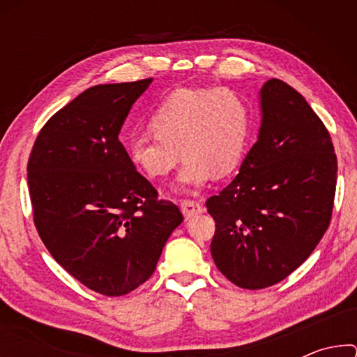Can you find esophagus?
Instances as JSON below:
<instances>
[{
    "mask_svg": "<svg viewBox=\"0 0 357 357\" xmlns=\"http://www.w3.org/2000/svg\"><path fill=\"white\" fill-rule=\"evenodd\" d=\"M179 206H181V211H183L185 219H190V217L203 213L202 204L198 202H193V200H183L179 203Z\"/></svg>",
    "mask_w": 357,
    "mask_h": 357,
    "instance_id": "obj_1",
    "label": "esophagus"
}]
</instances>
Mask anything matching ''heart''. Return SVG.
I'll use <instances>...</instances> for the list:
<instances>
[{
	"instance_id": "obj_1",
	"label": "heart",
	"mask_w": 357,
	"mask_h": 357,
	"mask_svg": "<svg viewBox=\"0 0 357 357\" xmlns=\"http://www.w3.org/2000/svg\"><path fill=\"white\" fill-rule=\"evenodd\" d=\"M154 135L132 137L128 154L148 178H164L185 162L174 179L176 192H195L213 176H227L244 160L252 132L245 99L231 89L173 91L151 118Z\"/></svg>"
}]
</instances>
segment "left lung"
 I'll use <instances>...</instances> for the list:
<instances>
[{
	"label": "left lung",
	"instance_id": "8db88e82",
	"mask_svg": "<svg viewBox=\"0 0 357 357\" xmlns=\"http://www.w3.org/2000/svg\"><path fill=\"white\" fill-rule=\"evenodd\" d=\"M259 108L257 143L206 202L217 269L245 289L279 283L310 257L329 227L337 183L329 132L294 88L271 78Z\"/></svg>",
	"mask_w": 357,
	"mask_h": 357
}]
</instances>
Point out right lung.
<instances>
[{
  "instance_id": "add662e5",
  "label": "right lung",
  "mask_w": 357,
  "mask_h": 357,
  "mask_svg": "<svg viewBox=\"0 0 357 357\" xmlns=\"http://www.w3.org/2000/svg\"><path fill=\"white\" fill-rule=\"evenodd\" d=\"M153 78L98 84L56 112L28 160L34 225L52 257L84 287L123 296L153 275L183 214L137 172L119 142Z\"/></svg>"
}]
</instances>
